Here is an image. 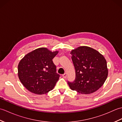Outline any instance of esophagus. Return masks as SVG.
Returning <instances> with one entry per match:
<instances>
[{"label": "esophagus", "instance_id": "obj_1", "mask_svg": "<svg viewBox=\"0 0 122 122\" xmlns=\"http://www.w3.org/2000/svg\"><path fill=\"white\" fill-rule=\"evenodd\" d=\"M62 76H63V77H64V78H66V76H67L66 73H64L63 74H62Z\"/></svg>", "mask_w": 122, "mask_h": 122}]
</instances>
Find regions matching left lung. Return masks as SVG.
<instances>
[{
  "label": "left lung",
  "mask_w": 122,
  "mask_h": 122,
  "mask_svg": "<svg viewBox=\"0 0 122 122\" xmlns=\"http://www.w3.org/2000/svg\"><path fill=\"white\" fill-rule=\"evenodd\" d=\"M72 60L76 70V78L68 81L70 89L81 94H90L99 89L108 76L104 57L95 49L81 46L72 50Z\"/></svg>",
  "instance_id": "obj_1"
}]
</instances>
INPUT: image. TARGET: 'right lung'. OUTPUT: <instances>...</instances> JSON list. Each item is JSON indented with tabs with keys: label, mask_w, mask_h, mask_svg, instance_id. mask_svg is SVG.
I'll return each instance as SVG.
<instances>
[{
	"label": "right lung",
	"mask_w": 122,
	"mask_h": 122,
	"mask_svg": "<svg viewBox=\"0 0 122 122\" xmlns=\"http://www.w3.org/2000/svg\"><path fill=\"white\" fill-rule=\"evenodd\" d=\"M58 51L40 48L27 54L19 62L18 74L23 85L30 92L43 94L52 90L60 75L52 61Z\"/></svg>",
	"instance_id": "obj_1"
}]
</instances>
